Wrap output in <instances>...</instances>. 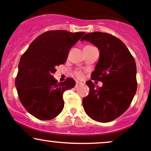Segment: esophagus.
<instances>
[{
  "label": "esophagus",
  "mask_w": 151,
  "mask_h": 151,
  "mask_svg": "<svg viewBox=\"0 0 151 151\" xmlns=\"http://www.w3.org/2000/svg\"><path fill=\"white\" fill-rule=\"evenodd\" d=\"M83 85V83H82V82L78 81V80H77V81H76L75 87H77V86H79V85Z\"/></svg>",
  "instance_id": "obj_1"
}]
</instances>
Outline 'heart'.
<instances>
[{"label": "heart", "mask_w": 151, "mask_h": 151, "mask_svg": "<svg viewBox=\"0 0 151 151\" xmlns=\"http://www.w3.org/2000/svg\"><path fill=\"white\" fill-rule=\"evenodd\" d=\"M87 47H91V46H87ZM77 75L78 76V77H81L82 74L80 72H78V73H77Z\"/></svg>", "instance_id": "b5f03b06"}]
</instances>
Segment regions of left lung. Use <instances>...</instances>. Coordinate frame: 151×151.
I'll return each instance as SVG.
<instances>
[{"label":"left lung","mask_w":151,"mask_h":151,"mask_svg":"<svg viewBox=\"0 0 151 151\" xmlns=\"http://www.w3.org/2000/svg\"><path fill=\"white\" fill-rule=\"evenodd\" d=\"M83 41L99 50L91 79L103 84L99 88L91 80L86 83L90 91L83 99L85 112L94 121L110 122L126 112L136 93V63L122 41L109 33H88L82 38Z\"/></svg>","instance_id":"obj_1"}]
</instances>
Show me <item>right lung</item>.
I'll list each match as a JSON object with an SVG mask.
<instances>
[{
    "instance_id": "1",
    "label": "right lung",
    "mask_w": 151,
    "mask_h": 151,
    "mask_svg": "<svg viewBox=\"0 0 151 151\" xmlns=\"http://www.w3.org/2000/svg\"><path fill=\"white\" fill-rule=\"evenodd\" d=\"M84 33L47 31L33 40L21 57L15 86L22 104L35 118L51 120L63 110V93L74 88L75 81L67 78L58 83L52 74L56 66L66 61L70 49Z\"/></svg>"
}]
</instances>
